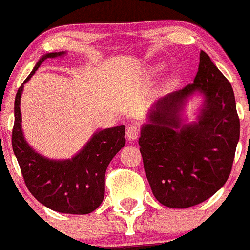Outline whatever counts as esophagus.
Returning a JSON list of instances; mask_svg holds the SVG:
<instances>
[{"mask_svg":"<svg viewBox=\"0 0 250 250\" xmlns=\"http://www.w3.org/2000/svg\"><path fill=\"white\" fill-rule=\"evenodd\" d=\"M138 136H140V127L136 125H130L126 130V138L128 141H135L137 140Z\"/></svg>","mask_w":250,"mask_h":250,"instance_id":"esophagus-1","label":"esophagus"}]
</instances>
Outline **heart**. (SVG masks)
<instances>
[{
    "label": "heart",
    "mask_w": 250,
    "mask_h": 250,
    "mask_svg": "<svg viewBox=\"0 0 250 250\" xmlns=\"http://www.w3.org/2000/svg\"><path fill=\"white\" fill-rule=\"evenodd\" d=\"M161 69H163V66H156V67H154V69H153V73L154 74H156V73H159V72L161 71Z\"/></svg>",
    "instance_id": "b5f03b06"
}]
</instances>
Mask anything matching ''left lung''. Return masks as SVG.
Listing matches in <instances>:
<instances>
[{"label": "left lung", "mask_w": 250, "mask_h": 250, "mask_svg": "<svg viewBox=\"0 0 250 250\" xmlns=\"http://www.w3.org/2000/svg\"><path fill=\"white\" fill-rule=\"evenodd\" d=\"M195 94L203 96V104L189 123L182 113ZM238 140L232 86L201 50L194 83L159 99L141 127L138 144L155 199L169 208L209 199L230 176Z\"/></svg>", "instance_id": "8db88e82"}]
</instances>
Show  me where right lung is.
Masks as SVG:
<instances>
[{"mask_svg":"<svg viewBox=\"0 0 250 250\" xmlns=\"http://www.w3.org/2000/svg\"><path fill=\"white\" fill-rule=\"evenodd\" d=\"M65 54L66 51H59L43 55L18 90L12 146L25 184L38 201L55 212L87 214L104 201V174L112 159L125 146V126L97 130L76 155L63 160H54L37 153L25 140L21 126L20 100L24 84L43 61Z\"/></svg>","mask_w":250,"mask_h":250,"instance_id":"obj_1","label":"right lung"}]
</instances>
